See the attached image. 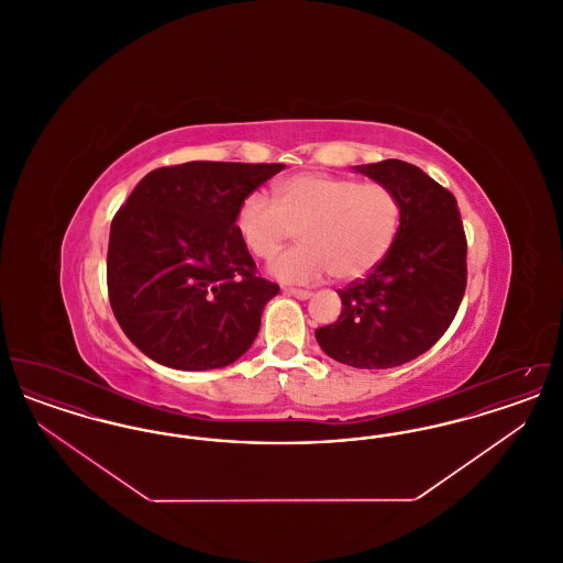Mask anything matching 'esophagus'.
I'll list each match as a JSON object with an SVG mask.
<instances>
[{"label": "esophagus", "mask_w": 563, "mask_h": 563, "mask_svg": "<svg viewBox=\"0 0 563 563\" xmlns=\"http://www.w3.org/2000/svg\"><path fill=\"white\" fill-rule=\"evenodd\" d=\"M285 294L294 295L297 299H310V297H312V291H306V289H294V287H287V289H285Z\"/></svg>", "instance_id": "1"}]
</instances>
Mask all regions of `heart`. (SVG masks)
<instances>
[{
    "label": "heart",
    "instance_id": "b5f03b06",
    "mask_svg": "<svg viewBox=\"0 0 563 563\" xmlns=\"http://www.w3.org/2000/svg\"><path fill=\"white\" fill-rule=\"evenodd\" d=\"M402 202L384 184L352 177L301 173L274 188V200L253 191L236 211V232L257 260H272L299 234V244L280 253L269 272L295 285L319 283L333 272L340 280L369 274L401 232Z\"/></svg>",
    "mask_w": 563,
    "mask_h": 563
}]
</instances>
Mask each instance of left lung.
<instances>
[{
    "label": "left lung",
    "mask_w": 563,
    "mask_h": 563,
    "mask_svg": "<svg viewBox=\"0 0 563 563\" xmlns=\"http://www.w3.org/2000/svg\"><path fill=\"white\" fill-rule=\"evenodd\" d=\"M399 194L401 232L367 278L340 289L342 314L317 329L331 358L388 369L432 349L454 321L466 289V236L454 194L402 161L354 166Z\"/></svg>",
    "instance_id": "8db88e82"
}]
</instances>
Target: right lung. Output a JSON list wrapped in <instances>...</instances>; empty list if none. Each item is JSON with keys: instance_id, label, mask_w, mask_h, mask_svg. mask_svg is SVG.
<instances>
[{"instance_id": "add662e5", "label": "right lung", "mask_w": 563, "mask_h": 563, "mask_svg": "<svg viewBox=\"0 0 563 563\" xmlns=\"http://www.w3.org/2000/svg\"><path fill=\"white\" fill-rule=\"evenodd\" d=\"M285 164L186 162L147 173L111 221L109 303L152 361L219 369L251 349L278 285L236 232L242 200Z\"/></svg>"}]
</instances>
